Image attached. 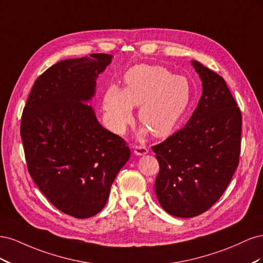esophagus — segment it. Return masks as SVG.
I'll return each mask as SVG.
<instances>
[{
  "label": "esophagus",
  "mask_w": 263,
  "mask_h": 263,
  "mask_svg": "<svg viewBox=\"0 0 263 263\" xmlns=\"http://www.w3.org/2000/svg\"><path fill=\"white\" fill-rule=\"evenodd\" d=\"M134 153L137 156H144L148 154V149L146 146H134Z\"/></svg>",
  "instance_id": "1"
}]
</instances>
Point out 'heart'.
Instances as JSON below:
<instances>
[{
    "mask_svg": "<svg viewBox=\"0 0 263 263\" xmlns=\"http://www.w3.org/2000/svg\"><path fill=\"white\" fill-rule=\"evenodd\" d=\"M124 91L110 86L104 107L112 129L122 134L133 121V106H140L139 121L156 137H165L177 128L191 102V86L184 77L159 66L139 65L127 71Z\"/></svg>",
    "mask_w": 263,
    "mask_h": 263,
    "instance_id": "heart-1",
    "label": "heart"
}]
</instances>
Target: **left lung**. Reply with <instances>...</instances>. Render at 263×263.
<instances>
[{
	"label": "left lung",
	"mask_w": 263,
	"mask_h": 263,
	"mask_svg": "<svg viewBox=\"0 0 263 263\" xmlns=\"http://www.w3.org/2000/svg\"><path fill=\"white\" fill-rule=\"evenodd\" d=\"M192 65L203 92L182 129L156 146L155 190L161 208L182 218L197 216L225 192L239 163L241 112L219 74L201 62Z\"/></svg>",
	"instance_id": "8db88e82"
}]
</instances>
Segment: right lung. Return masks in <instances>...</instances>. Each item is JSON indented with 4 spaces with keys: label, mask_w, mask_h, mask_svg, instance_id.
<instances>
[{
    "label": "right lung",
    "mask_w": 263,
    "mask_h": 263,
    "mask_svg": "<svg viewBox=\"0 0 263 263\" xmlns=\"http://www.w3.org/2000/svg\"><path fill=\"white\" fill-rule=\"evenodd\" d=\"M62 60L37 78L23 109L21 137L27 169L59 211L89 218L104 208L130 157L126 141L105 129L87 105L112 55Z\"/></svg>",
    "instance_id": "right-lung-1"
}]
</instances>
